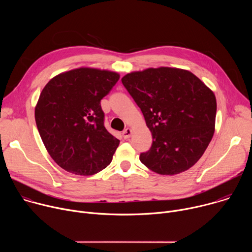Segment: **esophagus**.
<instances>
[{"label": "esophagus", "mask_w": 252, "mask_h": 252, "mask_svg": "<svg viewBox=\"0 0 252 252\" xmlns=\"http://www.w3.org/2000/svg\"><path fill=\"white\" fill-rule=\"evenodd\" d=\"M130 134H131V129L130 128H126L123 132H122V135L125 139H127L130 137Z\"/></svg>", "instance_id": "1"}]
</instances>
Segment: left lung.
<instances>
[{"mask_svg": "<svg viewBox=\"0 0 252 252\" xmlns=\"http://www.w3.org/2000/svg\"><path fill=\"white\" fill-rule=\"evenodd\" d=\"M122 83L145 117L153 135L139 160L165 175L181 173L201 158L214 133L217 98L186 69L161 66L133 71Z\"/></svg>", "mask_w": 252, "mask_h": 252, "instance_id": "obj_1", "label": "left lung"}]
</instances>
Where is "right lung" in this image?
<instances>
[{
  "label": "right lung",
  "mask_w": 252,
  "mask_h": 252,
  "mask_svg": "<svg viewBox=\"0 0 252 252\" xmlns=\"http://www.w3.org/2000/svg\"><path fill=\"white\" fill-rule=\"evenodd\" d=\"M120 79L115 71L80 67L43 89L34 119L51 158L64 170L93 175L112 162L120 140L104 127L100 100Z\"/></svg>",
  "instance_id": "1"
}]
</instances>
